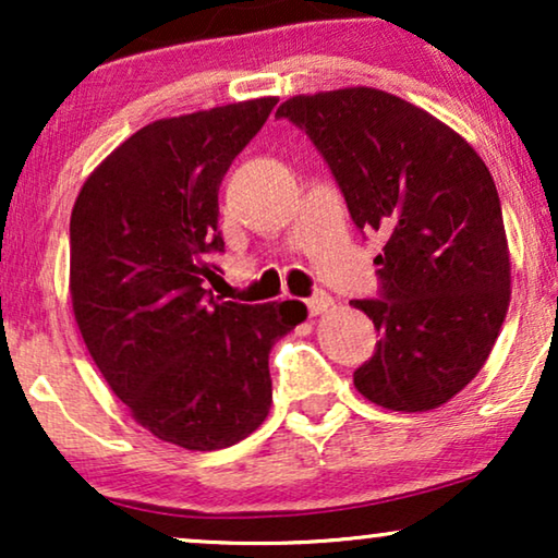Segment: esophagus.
Listing matches in <instances>:
<instances>
[{
  "mask_svg": "<svg viewBox=\"0 0 558 558\" xmlns=\"http://www.w3.org/2000/svg\"><path fill=\"white\" fill-rule=\"evenodd\" d=\"M332 296L327 294V292H317V294H312L310 300H307V310H310V315L312 317H317V315H325L327 310H332Z\"/></svg>",
  "mask_w": 558,
  "mask_h": 558,
  "instance_id": "obj_1",
  "label": "esophagus"
}]
</instances>
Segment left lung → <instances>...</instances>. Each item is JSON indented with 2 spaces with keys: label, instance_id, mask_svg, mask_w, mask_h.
I'll use <instances>...</instances> for the list:
<instances>
[{
  "label": "left lung",
  "instance_id": "1",
  "mask_svg": "<svg viewBox=\"0 0 558 558\" xmlns=\"http://www.w3.org/2000/svg\"><path fill=\"white\" fill-rule=\"evenodd\" d=\"M277 117L325 157L353 223L384 235L380 296L350 302L380 332L355 388L391 411L441 407L485 365L510 302L490 170L454 129L378 88L292 96Z\"/></svg>",
  "mask_w": 558,
  "mask_h": 558
}]
</instances>
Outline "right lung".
<instances>
[{"label":"right lung","mask_w":558,"mask_h":558,"mask_svg":"<svg viewBox=\"0 0 558 558\" xmlns=\"http://www.w3.org/2000/svg\"><path fill=\"white\" fill-rule=\"evenodd\" d=\"M279 98L151 121L83 182L71 216V302L111 391L157 439L210 452L271 409L269 353L307 317L296 300H213L218 190Z\"/></svg>","instance_id":"obj_1"}]
</instances>
